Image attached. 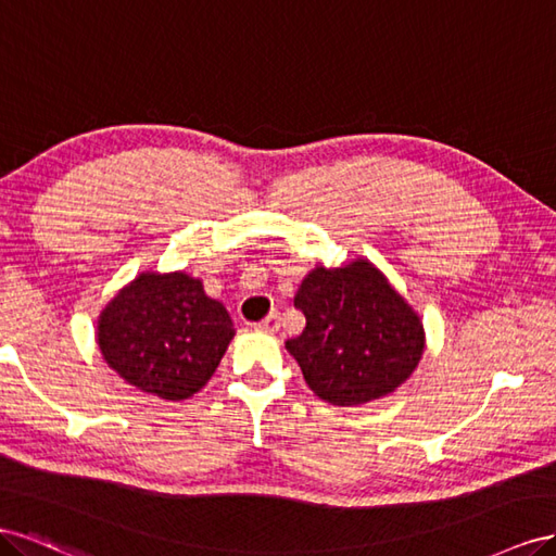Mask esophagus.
<instances>
[{"mask_svg":"<svg viewBox=\"0 0 556 556\" xmlns=\"http://www.w3.org/2000/svg\"><path fill=\"white\" fill-rule=\"evenodd\" d=\"M253 328H256L258 332H277V330H279V314H277V312L267 314L265 319H263L261 324L253 326Z\"/></svg>","mask_w":556,"mask_h":556,"instance_id":"esophagus-1","label":"esophagus"}]
</instances>
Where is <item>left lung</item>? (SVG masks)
I'll return each mask as SVG.
<instances>
[{
  "label": "left lung",
  "instance_id": "left-lung-1",
  "mask_svg": "<svg viewBox=\"0 0 556 556\" xmlns=\"http://www.w3.org/2000/svg\"><path fill=\"white\" fill-rule=\"evenodd\" d=\"M307 326L287 342L321 401L356 407L399 389L419 366L421 316L368 258L316 265L295 293Z\"/></svg>",
  "mask_w": 556,
  "mask_h": 556
}]
</instances>
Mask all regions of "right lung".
<instances>
[{
    "mask_svg": "<svg viewBox=\"0 0 556 556\" xmlns=\"http://www.w3.org/2000/svg\"><path fill=\"white\" fill-rule=\"evenodd\" d=\"M232 338L224 303L184 269H147L98 316V346L106 366L163 401H186L207 384Z\"/></svg>",
    "mask_w": 556,
    "mask_h": 556,
    "instance_id": "1",
    "label": "right lung"
}]
</instances>
